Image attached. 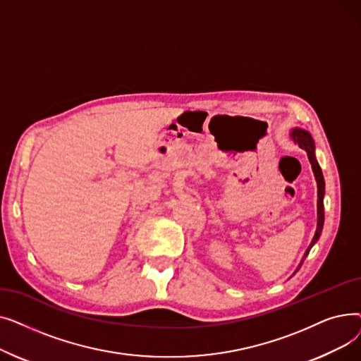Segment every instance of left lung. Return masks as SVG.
Returning a JSON list of instances; mask_svg holds the SVG:
<instances>
[{
	"instance_id": "8db88e82",
	"label": "left lung",
	"mask_w": 361,
	"mask_h": 361,
	"mask_svg": "<svg viewBox=\"0 0 361 361\" xmlns=\"http://www.w3.org/2000/svg\"><path fill=\"white\" fill-rule=\"evenodd\" d=\"M291 137L293 140L301 147L305 149L307 152V157H309V161L312 164V168H313V173H314V177H316V181H317V228H316V234L312 240V244L309 245V249L306 250L305 253V257H302L301 263L298 264V269L301 268L302 262H305L306 256L309 255L310 249L313 247V244L317 241L320 233H322V228H324V221H325V212H324V196H325V181H324V176H322V171H320V166L314 158V142L310 136V133L301 130V128H294L291 131ZM297 269V271H298ZM295 271V272H297ZM294 272V274H295Z\"/></svg>"
}]
</instances>
